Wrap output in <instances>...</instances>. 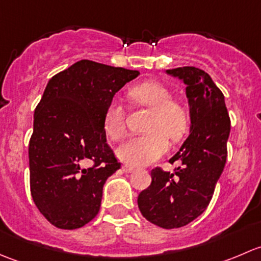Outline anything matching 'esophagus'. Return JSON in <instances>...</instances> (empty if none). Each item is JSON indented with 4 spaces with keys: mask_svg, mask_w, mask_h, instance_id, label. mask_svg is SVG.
<instances>
[{
    "mask_svg": "<svg viewBox=\"0 0 261 261\" xmlns=\"http://www.w3.org/2000/svg\"><path fill=\"white\" fill-rule=\"evenodd\" d=\"M122 170L125 173H133L134 170H135V168L131 167V165H127V164H123L122 165Z\"/></svg>",
    "mask_w": 261,
    "mask_h": 261,
    "instance_id": "1",
    "label": "esophagus"
}]
</instances>
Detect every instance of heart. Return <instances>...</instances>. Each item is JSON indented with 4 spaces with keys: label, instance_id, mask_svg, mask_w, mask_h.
Masks as SVG:
<instances>
[{
    "label": "heart",
    "instance_id": "1",
    "mask_svg": "<svg viewBox=\"0 0 261 261\" xmlns=\"http://www.w3.org/2000/svg\"><path fill=\"white\" fill-rule=\"evenodd\" d=\"M128 96L136 103L152 109L147 130L123 141L116 150L121 162L131 167H143L156 162L169 147L168 136L179 140L188 126V112L184 105L172 99V91L156 81H145L128 89ZM105 134L111 140H118L126 130V111L118 99H111L103 114Z\"/></svg>",
    "mask_w": 261,
    "mask_h": 261
}]
</instances>
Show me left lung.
<instances>
[{"label": "left lung", "instance_id": "1", "mask_svg": "<svg viewBox=\"0 0 261 261\" xmlns=\"http://www.w3.org/2000/svg\"><path fill=\"white\" fill-rule=\"evenodd\" d=\"M186 84L189 136L170 163L174 173L154 169L151 184L138 197L144 217L163 228H177L196 220L212 198L227 158L230 117L225 97L208 73L196 67L165 70Z\"/></svg>", "mask_w": 261, "mask_h": 261}]
</instances>
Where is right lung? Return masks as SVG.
<instances>
[{"instance_id":"right-lung-1","label":"right lung","mask_w":261,"mask_h":261,"mask_svg":"<svg viewBox=\"0 0 261 261\" xmlns=\"http://www.w3.org/2000/svg\"><path fill=\"white\" fill-rule=\"evenodd\" d=\"M139 70L80 60L48 82L29 144L31 196L54 226L74 230L96 217L106 180L121 164L106 143L103 114ZM93 161L94 165H85Z\"/></svg>"}]
</instances>
